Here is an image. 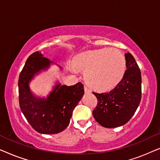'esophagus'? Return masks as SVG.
Listing matches in <instances>:
<instances>
[{"mask_svg":"<svg viewBox=\"0 0 160 160\" xmlns=\"http://www.w3.org/2000/svg\"><path fill=\"white\" fill-rule=\"evenodd\" d=\"M84 91H85V92H86V93H90L92 92L91 89L88 88V87H86V86H84Z\"/></svg>","mask_w":160,"mask_h":160,"instance_id":"34e87169","label":"esophagus"}]
</instances>
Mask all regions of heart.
Instances as JSON below:
<instances>
[{"mask_svg":"<svg viewBox=\"0 0 160 160\" xmlns=\"http://www.w3.org/2000/svg\"><path fill=\"white\" fill-rule=\"evenodd\" d=\"M72 71H84L85 82L98 90H106L116 86L126 71V60L117 49H103L87 51L78 54L73 60Z\"/></svg>","mask_w":160,"mask_h":160,"instance_id":"1","label":"heart"}]
</instances>
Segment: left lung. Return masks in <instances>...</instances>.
<instances>
[{"label":"left lung","mask_w":160,"mask_h":160,"mask_svg":"<svg viewBox=\"0 0 160 160\" xmlns=\"http://www.w3.org/2000/svg\"><path fill=\"white\" fill-rule=\"evenodd\" d=\"M127 70L121 82L108 92H93L98 106L92 114L100 125L113 128L128 123L141 99V73L130 53L124 54Z\"/></svg>","instance_id":"1"}]
</instances>
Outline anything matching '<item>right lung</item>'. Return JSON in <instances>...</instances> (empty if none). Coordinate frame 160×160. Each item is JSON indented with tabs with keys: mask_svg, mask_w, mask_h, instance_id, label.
<instances>
[{
	"mask_svg": "<svg viewBox=\"0 0 160 160\" xmlns=\"http://www.w3.org/2000/svg\"><path fill=\"white\" fill-rule=\"evenodd\" d=\"M54 64L40 52L32 53L26 61L19 76V102L22 112L37 132L57 134L68 126L73 111L84 93L81 82L67 86L56 82L47 97L35 95L30 83L35 76L47 71ZM60 70H62L60 66Z\"/></svg>",
	"mask_w": 160,
	"mask_h": 160,
	"instance_id": "1",
	"label": "right lung"
}]
</instances>
